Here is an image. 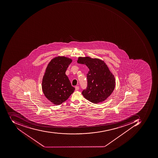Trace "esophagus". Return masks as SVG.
Segmentation results:
<instances>
[{"instance_id": "34e87169", "label": "esophagus", "mask_w": 158, "mask_h": 158, "mask_svg": "<svg viewBox=\"0 0 158 158\" xmlns=\"http://www.w3.org/2000/svg\"><path fill=\"white\" fill-rule=\"evenodd\" d=\"M75 89L76 90H78L79 89V87L78 86H76Z\"/></svg>"}]
</instances>
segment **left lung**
Here are the masks:
<instances>
[{
	"instance_id": "left-lung-1",
	"label": "left lung",
	"mask_w": 158,
	"mask_h": 158,
	"mask_svg": "<svg viewBox=\"0 0 158 158\" xmlns=\"http://www.w3.org/2000/svg\"><path fill=\"white\" fill-rule=\"evenodd\" d=\"M77 62L86 64L87 87L82 92L87 100L94 103L102 102L111 95L115 86V78L103 61L89 57H78Z\"/></svg>"
}]
</instances>
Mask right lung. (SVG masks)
<instances>
[{
	"label": "right lung",
	"instance_id": "right-lung-1",
	"mask_svg": "<svg viewBox=\"0 0 158 158\" xmlns=\"http://www.w3.org/2000/svg\"><path fill=\"white\" fill-rule=\"evenodd\" d=\"M72 60L64 56H58L51 60L48 64L42 81L44 95L56 105L64 102L74 92L66 71Z\"/></svg>",
	"mask_w": 158,
	"mask_h": 158
}]
</instances>
